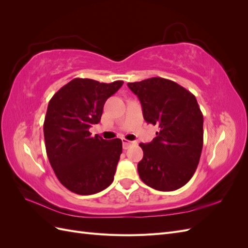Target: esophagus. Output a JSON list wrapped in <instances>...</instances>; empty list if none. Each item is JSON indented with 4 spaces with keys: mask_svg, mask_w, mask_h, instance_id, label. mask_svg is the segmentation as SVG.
<instances>
[{
    "mask_svg": "<svg viewBox=\"0 0 248 248\" xmlns=\"http://www.w3.org/2000/svg\"><path fill=\"white\" fill-rule=\"evenodd\" d=\"M122 142H123V149H124V150H127V149H128V148L133 144V141L127 140H125V139L122 140Z\"/></svg>",
    "mask_w": 248,
    "mask_h": 248,
    "instance_id": "1",
    "label": "esophagus"
}]
</instances>
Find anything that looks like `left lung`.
<instances>
[{
    "label": "left lung",
    "mask_w": 248,
    "mask_h": 248,
    "mask_svg": "<svg viewBox=\"0 0 248 248\" xmlns=\"http://www.w3.org/2000/svg\"><path fill=\"white\" fill-rule=\"evenodd\" d=\"M127 86L140 99L145 121L159 127L151 142L140 144L144 151L138 163L140 178L156 190L179 189L193 176L202 149L204 119L196 97L162 78Z\"/></svg>",
    "instance_id": "8db88e82"
}]
</instances>
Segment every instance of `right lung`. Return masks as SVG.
<instances>
[{
    "label": "right lung",
    "instance_id": "1",
    "mask_svg": "<svg viewBox=\"0 0 248 248\" xmlns=\"http://www.w3.org/2000/svg\"><path fill=\"white\" fill-rule=\"evenodd\" d=\"M122 85L74 78L49 100L43 124L46 154L59 181L74 193L94 194L114 181L122 140L93 138L89 129L100 122L104 103Z\"/></svg>",
    "mask_w": 248,
    "mask_h": 248
}]
</instances>
